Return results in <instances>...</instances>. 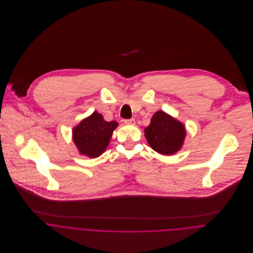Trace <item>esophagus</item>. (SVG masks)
Listing matches in <instances>:
<instances>
[{
    "instance_id": "obj_1",
    "label": "esophagus",
    "mask_w": 253,
    "mask_h": 253,
    "mask_svg": "<svg viewBox=\"0 0 253 253\" xmlns=\"http://www.w3.org/2000/svg\"><path fill=\"white\" fill-rule=\"evenodd\" d=\"M124 122H125L126 125H131V126L135 125V120L134 119H127V120H125Z\"/></svg>"
}]
</instances>
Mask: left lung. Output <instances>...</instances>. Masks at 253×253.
<instances>
[{
  "label": "left lung",
  "mask_w": 253,
  "mask_h": 253,
  "mask_svg": "<svg viewBox=\"0 0 253 253\" xmlns=\"http://www.w3.org/2000/svg\"><path fill=\"white\" fill-rule=\"evenodd\" d=\"M144 132L152 149L167 156L178 152L186 136L184 125L164 111L154 114Z\"/></svg>",
  "instance_id": "obj_1"
}]
</instances>
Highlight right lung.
Wrapping results in <instances>:
<instances>
[{
  "instance_id": "1",
  "label": "right lung",
  "mask_w": 253,
  "mask_h": 253,
  "mask_svg": "<svg viewBox=\"0 0 253 253\" xmlns=\"http://www.w3.org/2000/svg\"><path fill=\"white\" fill-rule=\"evenodd\" d=\"M117 126V122H106L101 114L93 112L74 127L73 141L80 154L97 158L106 150Z\"/></svg>"
}]
</instances>
